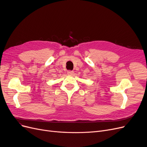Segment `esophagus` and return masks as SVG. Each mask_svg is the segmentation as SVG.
I'll return each mask as SVG.
<instances>
[{
  "instance_id": "esophagus-1",
  "label": "esophagus",
  "mask_w": 147,
  "mask_h": 147,
  "mask_svg": "<svg viewBox=\"0 0 147 147\" xmlns=\"http://www.w3.org/2000/svg\"><path fill=\"white\" fill-rule=\"evenodd\" d=\"M67 74L68 75H73L74 71H67Z\"/></svg>"
}]
</instances>
